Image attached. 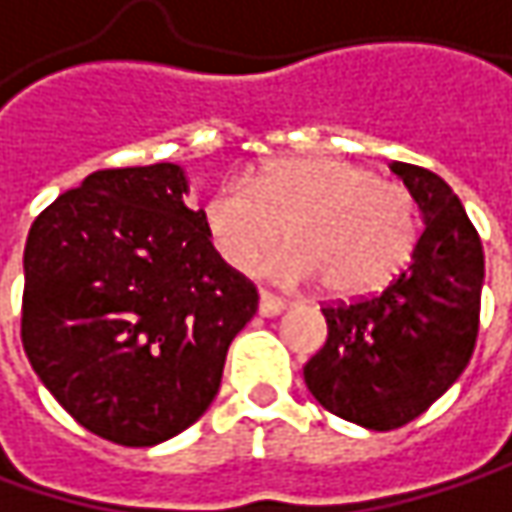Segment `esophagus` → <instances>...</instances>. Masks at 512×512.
<instances>
[{
	"mask_svg": "<svg viewBox=\"0 0 512 512\" xmlns=\"http://www.w3.org/2000/svg\"><path fill=\"white\" fill-rule=\"evenodd\" d=\"M288 308V302L285 299H279V296H273V294H259V314L262 317H276V314H282Z\"/></svg>",
	"mask_w": 512,
	"mask_h": 512,
	"instance_id": "1",
	"label": "esophagus"
}]
</instances>
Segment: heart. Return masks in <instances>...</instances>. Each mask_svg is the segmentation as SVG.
<instances>
[{
	"instance_id": "heart-1",
	"label": "heart",
	"mask_w": 512,
	"mask_h": 512,
	"mask_svg": "<svg viewBox=\"0 0 512 512\" xmlns=\"http://www.w3.org/2000/svg\"><path fill=\"white\" fill-rule=\"evenodd\" d=\"M204 230L216 253L236 270H253L279 242L291 244L270 259L279 282H314L337 299L386 288L418 242V210L400 184L371 169L328 158H273L250 181L227 178L204 201Z\"/></svg>"
}]
</instances>
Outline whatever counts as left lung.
<instances>
[{
    "instance_id": "8db88e82",
    "label": "left lung",
    "mask_w": 512,
    "mask_h": 512,
    "mask_svg": "<svg viewBox=\"0 0 512 512\" xmlns=\"http://www.w3.org/2000/svg\"><path fill=\"white\" fill-rule=\"evenodd\" d=\"M423 216L409 268L380 294L325 305L328 340L305 363V386L343 421L389 432L423 415L473 357L484 250L447 181L392 164Z\"/></svg>"
}]
</instances>
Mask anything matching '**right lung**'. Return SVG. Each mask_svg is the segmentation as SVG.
<instances>
[{
    "mask_svg": "<svg viewBox=\"0 0 512 512\" xmlns=\"http://www.w3.org/2000/svg\"><path fill=\"white\" fill-rule=\"evenodd\" d=\"M184 195L178 164L100 169L45 207L25 242V354L74 421L120 447L198 421L259 308Z\"/></svg>",
    "mask_w": 512,
    "mask_h": 512,
    "instance_id": "add662e5",
    "label": "right lung"
}]
</instances>
